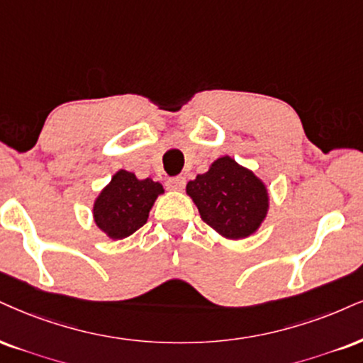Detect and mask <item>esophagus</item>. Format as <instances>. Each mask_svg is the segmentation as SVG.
<instances>
[{
	"label": "esophagus",
	"mask_w": 363,
	"mask_h": 363,
	"mask_svg": "<svg viewBox=\"0 0 363 363\" xmlns=\"http://www.w3.org/2000/svg\"><path fill=\"white\" fill-rule=\"evenodd\" d=\"M185 178L183 177H174V178H169L168 180V189L169 190H174V191H182L183 189H185Z\"/></svg>",
	"instance_id": "1"
}]
</instances>
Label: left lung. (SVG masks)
<instances>
[{"label":"left lung","instance_id":"obj_1","mask_svg":"<svg viewBox=\"0 0 363 363\" xmlns=\"http://www.w3.org/2000/svg\"><path fill=\"white\" fill-rule=\"evenodd\" d=\"M186 195L194 200L202 220L229 240L256 234L271 205L266 183L227 155L186 183Z\"/></svg>","mask_w":363,"mask_h":363}]
</instances>
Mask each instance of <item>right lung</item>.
I'll return each instance as SVG.
<instances>
[{
	"label": "right lung",
	"instance_id": "add662e5",
	"mask_svg": "<svg viewBox=\"0 0 363 363\" xmlns=\"http://www.w3.org/2000/svg\"><path fill=\"white\" fill-rule=\"evenodd\" d=\"M163 194L161 183L140 180L134 173L119 169L94 200L92 218L109 239H126L145 225L156 199Z\"/></svg>",
	"mask_w": 363,
	"mask_h": 363
}]
</instances>
